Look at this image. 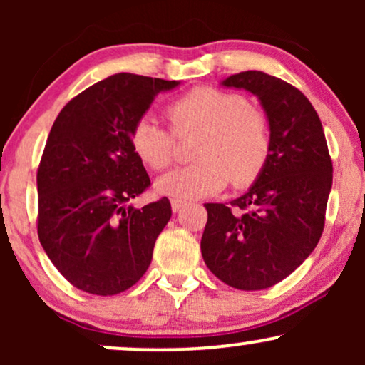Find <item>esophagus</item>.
I'll return each mask as SVG.
<instances>
[{
    "mask_svg": "<svg viewBox=\"0 0 365 365\" xmlns=\"http://www.w3.org/2000/svg\"><path fill=\"white\" fill-rule=\"evenodd\" d=\"M185 206H187V204L183 202V200H177V199L171 200V209H173V212H178L180 209H183Z\"/></svg>",
    "mask_w": 365,
    "mask_h": 365,
    "instance_id": "1",
    "label": "esophagus"
}]
</instances>
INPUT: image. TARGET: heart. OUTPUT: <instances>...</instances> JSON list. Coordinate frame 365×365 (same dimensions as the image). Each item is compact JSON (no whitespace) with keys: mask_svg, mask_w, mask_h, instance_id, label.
Wrapping results in <instances>:
<instances>
[{"mask_svg":"<svg viewBox=\"0 0 365 365\" xmlns=\"http://www.w3.org/2000/svg\"><path fill=\"white\" fill-rule=\"evenodd\" d=\"M168 118L175 132L199 130L194 165L171 171L156 182L161 195L194 200L215 195L228 185L255 182L271 154V130L257 108L242 96L216 87H195L170 104ZM135 156L153 170L168 168L173 161V137L156 120L142 116L130 133Z\"/></svg>","mask_w":365,"mask_h":365,"instance_id":"1","label":"heart"}]
</instances>
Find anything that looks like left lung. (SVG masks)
<instances>
[{"instance_id": "8db88e82", "label": "left lung", "mask_w": 365, "mask_h": 365, "mask_svg": "<svg viewBox=\"0 0 365 365\" xmlns=\"http://www.w3.org/2000/svg\"><path fill=\"white\" fill-rule=\"evenodd\" d=\"M221 86L259 99L271 130V154L259 178L230 206L204 204L200 252L223 283L262 290L292 274L316 249L333 165L319 116L299 89L257 70L230 75Z\"/></svg>"}]
</instances>
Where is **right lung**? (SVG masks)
Wrapping results in <instances>:
<instances>
[{"instance_id": "obj_1", "label": "right lung", "mask_w": 365, "mask_h": 365, "mask_svg": "<svg viewBox=\"0 0 365 365\" xmlns=\"http://www.w3.org/2000/svg\"><path fill=\"white\" fill-rule=\"evenodd\" d=\"M178 86L116 73L81 92L54 120L37 170V233L78 290L116 295L148 271L171 204L166 197L142 209L130 204L150 185L130 133L154 96Z\"/></svg>"}]
</instances>
